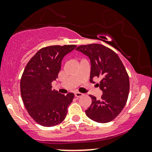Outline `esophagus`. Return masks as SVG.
I'll return each instance as SVG.
<instances>
[{"label":"esophagus","instance_id":"1","mask_svg":"<svg viewBox=\"0 0 152 152\" xmlns=\"http://www.w3.org/2000/svg\"><path fill=\"white\" fill-rule=\"evenodd\" d=\"M82 95H83V94L81 93H79V92L75 93V96L76 97H80L81 96H82Z\"/></svg>","mask_w":152,"mask_h":152}]
</instances>
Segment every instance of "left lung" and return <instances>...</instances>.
I'll list each match as a JSON object with an SVG mask.
<instances>
[{"label": "left lung", "mask_w": 152, "mask_h": 152, "mask_svg": "<svg viewBox=\"0 0 152 152\" xmlns=\"http://www.w3.org/2000/svg\"><path fill=\"white\" fill-rule=\"evenodd\" d=\"M91 61L90 82L101 78L97 84L103 94L100 99L90 95L92 103L86 114L93 121L107 123L115 119L123 109L129 92V78L115 52L97 43L80 45L76 48Z\"/></svg>", "instance_id": "8db88e82"}]
</instances>
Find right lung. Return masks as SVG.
Masks as SVG:
<instances>
[{"label": "right lung", "instance_id": "1", "mask_svg": "<svg viewBox=\"0 0 152 152\" xmlns=\"http://www.w3.org/2000/svg\"><path fill=\"white\" fill-rule=\"evenodd\" d=\"M75 45L43 48L27 64L20 80V94L29 115L43 126H53L66 118L67 108L74 94L66 95L52 90V82L58 77L64 56Z\"/></svg>", "mask_w": 152, "mask_h": 152}]
</instances>
